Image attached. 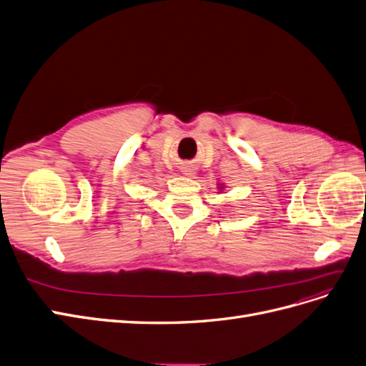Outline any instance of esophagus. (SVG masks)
<instances>
[{
  "label": "esophagus",
  "mask_w": 366,
  "mask_h": 366,
  "mask_svg": "<svg viewBox=\"0 0 366 366\" xmlns=\"http://www.w3.org/2000/svg\"><path fill=\"white\" fill-rule=\"evenodd\" d=\"M182 172H183L186 177H195V174H197V171L192 168V166H183Z\"/></svg>",
  "instance_id": "34e87169"
}]
</instances>
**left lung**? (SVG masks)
Returning <instances> with one entry per match:
<instances>
[{"mask_svg":"<svg viewBox=\"0 0 366 366\" xmlns=\"http://www.w3.org/2000/svg\"><path fill=\"white\" fill-rule=\"evenodd\" d=\"M224 187H226V186H224V183H219V184H218V191H219V192H223V191H224Z\"/></svg>","mask_w":366,"mask_h":366,"instance_id":"left-lung-1","label":"left lung"}]
</instances>
